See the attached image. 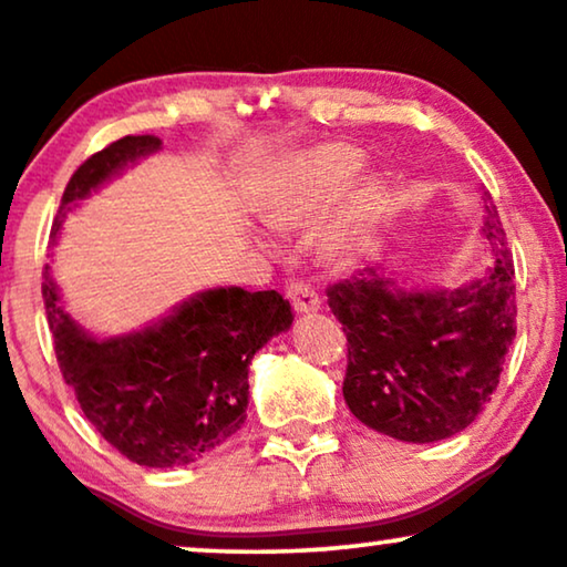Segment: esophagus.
I'll list each match as a JSON object with an SVG mask.
<instances>
[{
	"instance_id": "1",
	"label": "esophagus",
	"mask_w": 567,
	"mask_h": 567,
	"mask_svg": "<svg viewBox=\"0 0 567 567\" xmlns=\"http://www.w3.org/2000/svg\"><path fill=\"white\" fill-rule=\"evenodd\" d=\"M286 297L291 299V305H295L297 312H312V310H318V307H320L318 291L305 281H289V284H286Z\"/></svg>"
}]
</instances>
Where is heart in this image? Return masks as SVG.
Masks as SVG:
<instances>
[{"instance_id":"1","label":"heart","mask_w":567,"mask_h":567,"mask_svg":"<svg viewBox=\"0 0 567 567\" xmlns=\"http://www.w3.org/2000/svg\"><path fill=\"white\" fill-rule=\"evenodd\" d=\"M362 157L349 146H320L302 163V178H299V199L284 202L272 209V220L284 223L297 218L307 207L316 205L318 199L328 197L344 186L349 178L358 176ZM331 249H337L331 244Z\"/></svg>"}]
</instances>
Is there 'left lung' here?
<instances>
[{
	"mask_svg": "<svg viewBox=\"0 0 567 567\" xmlns=\"http://www.w3.org/2000/svg\"><path fill=\"white\" fill-rule=\"evenodd\" d=\"M484 234L497 265L486 281L450 295L391 289L373 268L328 286V307L347 333L341 389L368 429L400 442H439L467 429L492 400L515 339L518 299L494 205Z\"/></svg>",
	"mask_w": 567,
	"mask_h": 567,
	"instance_id": "obj_1",
	"label": "left lung"
}]
</instances>
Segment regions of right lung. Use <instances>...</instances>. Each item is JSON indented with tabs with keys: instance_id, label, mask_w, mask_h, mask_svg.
Wrapping results in <instances>:
<instances>
[{
	"instance_id": "1",
	"label": "right lung",
	"mask_w": 567,
	"mask_h": 567,
	"mask_svg": "<svg viewBox=\"0 0 567 567\" xmlns=\"http://www.w3.org/2000/svg\"><path fill=\"white\" fill-rule=\"evenodd\" d=\"M155 136H123L91 155L68 181L60 215L125 163L150 155ZM49 328L62 375L83 415L131 463L176 467L226 444L247 421V370L265 341L291 326V305L278 291L215 289L136 337H83L41 272Z\"/></svg>"
}]
</instances>
